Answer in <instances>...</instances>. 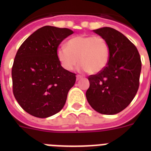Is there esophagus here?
I'll list each match as a JSON object with an SVG mask.
<instances>
[{
	"label": "esophagus",
	"mask_w": 151,
	"mask_h": 151,
	"mask_svg": "<svg viewBox=\"0 0 151 151\" xmlns=\"http://www.w3.org/2000/svg\"><path fill=\"white\" fill-rule=\"evenodd\" d=\"M82 77H83V76H80V75H77V76H76V80H77V81H78V80L81 79V78H82Z\"/></svg>",
	"instance_id": "esophagus-1"
}]
</instances>
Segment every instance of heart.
<instances>
[{
  "instance_id": "obj_1",
  "label": "heart",
  "mask_w": 151,
  "mask_h": 151,
  "mask_svg": "<svg viewBox=\"0 0 151 151\" xmlns=\"http://www.w3.org/2000/svg\"><path fill=\"white\" fill-rule=\"evenodd\" d=\"M57 56L61 66L66 70H73L80 61L83 70L97 74L107 65L110 46L102 36L82 35L69 40L66 47H60Z\"/></svg>"
}]
</instances>
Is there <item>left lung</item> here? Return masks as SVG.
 Segmentation results:
<instances>
[{
    "mask_svg": "<svg viewBox=\"0 0 151 151\" xmlns=\"http://www.w3.org/2000/svg\"><path fill=\"white\" fill-rule=\"evenodd\" d=\"M110 46L106 67L88 76L90 87L86 91L88 102L95 111L113 115L127 107L139 87L141 57L134 44L123 34L110 27L94 30Z\"/></svg>",
    "mask_w": 151,
    "mask_h": 151,
    "instance_id": "obj_1",
    "label": "left lung"
}]
</instances>
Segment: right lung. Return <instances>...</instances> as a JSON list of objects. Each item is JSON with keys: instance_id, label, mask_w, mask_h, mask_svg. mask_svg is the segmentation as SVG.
Masks as SVG:
<instances>
[{"instance_id": "obj_1", "label": "right lung", "mask_w": 151, "mask_h": 151, "mask_svg": "<svg viewBox=\"0 0 151 151\" xmlns=\"http://www.w3.org/2000/svg\"><path fill=\"white\" fill-rule=\"evenodd\" d=\"M73 33L66 28L44 26L31 35L16 54L12 67L13 94L33 116H51L65 105L76 77L62 67L57 50Z\"/></svg>"}]
</instances>
